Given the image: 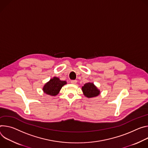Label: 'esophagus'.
<instances>
[{
    "label": "esophagus",
    "instance_id": "34e87169",
    "mask_svg": "<svg viewBox=\"0 0 148 148\" xmlns=\"http://www.w3.org/2000/svg\"><path fill=\"white\" fill-rule=\"evenodd\" d=\"M71 83L72 84H76L77 83V80H71Z\"/></svg>",
    "mask_w": 148,
    "mask_h": 148
}]
</instances>
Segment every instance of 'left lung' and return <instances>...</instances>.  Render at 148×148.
<instances>
[{
    "label": "left lung",
    "instance_id": "8db88e82",
    "mask_svg": "<svg viewBox=\"0 0 148 148\" xmlns=\"http://www.w3.org/2000/svg\"><path fill=\"white\" fill-rule=\"evenodd\" d=\"M82 90L84 95L88 98L95 97L101 94L100 90L98 89L93 82H88L82 87Z\"/></svg>",
    "mask_w": 148,
    "mask_h": 148
}]
</instances>
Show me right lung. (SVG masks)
Wrapping results in <instances>:
<instances>
[{"mask_svg":"<svg viewBox=\"0 0 148 148\" xmlns=\"http://www.w3.org/2000/svg\"><path fill=\"white\" fill-rule=\"evenodd\" d=\"M67 84V82L61 80L58 77H53L45 84L43 87V91L45 93L50 96H56L60 92L62 88Z\"/></svg>","mask_w":148,"mask_h":148,"instance_id":"1","label":"right lung"}]
</instances>
